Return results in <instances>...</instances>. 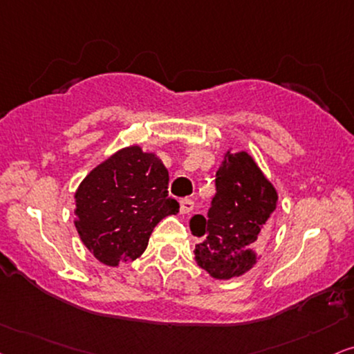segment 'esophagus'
Returning <instances> with one entry per match:
<instances>
[{
	"label": "esophagus",
	"instance_id": "esophagus-1",
	"mask_svg": "<svg viewBox=\"0 0 354 354\" xmlns=\"http://www.w3.org/2000/svg\"><path fill=\"white\" fill-rule=\"evenodd\" d=\"M192 209H194V203H192V199L185 198V199L180 201V210H181V214H189Z\"/></svg>",
	"mask_w": 354,
	"mask_h": 354
}]
</instances>
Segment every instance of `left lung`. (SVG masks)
Returning <instances> with one entry per match:
<instances>
[{"label": "left lung", "mask_w": 354, "mask_h": 354, "mask_svg": "<svg viewBox=\"0 0 354 354\" xmlns=\"http://www.w3.org/2000/svg\"><path fill=\"white\" fill-rule=\"evenodd\" d=\"M216 191L207 217L198 214L189 222L192 235L199 239L196 263L216 279H232L257 265L277 192L247 151L223 155Z\"/></svg>", "instance_id": "left-lung-1"}]
</instances>
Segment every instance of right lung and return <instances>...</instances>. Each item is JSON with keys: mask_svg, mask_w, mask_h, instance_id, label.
I'll return each instance as SVG.
<instances>
[{"mask_svg": "<svg viewBox=\"0 0 354 354\" xmlns=\"http://www.w3.org/2000/svg\"><path fill=\"white\" fill-rule=\"evenodd\" d=\"M168 181L162 160L138 145L91 169L75 192V227L84 247L107 266L137 259L156 223L180 212L168 196Z\"/></svg>", "mask_w": 354, "mask_h": 354, "instance_id": "right-lung-1", "label": "right lung"}]
</instances>
